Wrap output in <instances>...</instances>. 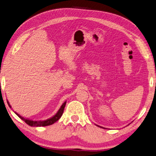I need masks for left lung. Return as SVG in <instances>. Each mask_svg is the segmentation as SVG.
Instances as JSON below:
<instances>
[{
	"label": "left lung",
	"instance_id": "obj_1",
	"mask_svg": "<svg viewBox=\"0 0 156 156\" xmlns=\"http://www.w3.org/2000/svg\"><path fill=\"white\" fill-rule=\"evenodd\" d=\"M97 126H98V127H100V128H104L103 127H101V126H98V125H97Z\"/></svg>",
	"mask_w": 156,
	"mask_h": 156
}]
</instances>
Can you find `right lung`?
<instances>
[{
  "label": "right lung",
  "mask_w": 156,
  "mask_h": 156,
  "mask_svg": "<svg viewBox=\"0 0 156 156\" xmlns=\"http://www.w3.org/2000/svg\"><path fill=\"white\" fill-rule=\"evenodd\" d=\"M7 102H8V105H9V107L11 108V106L9 104V102L8 101H7ZM66 105V101L63 102V104L62 106H61V107L59 109V111H58V112H57L54 116H52V117L50 118V119H48L45 120H29V119H25V118L21 116L20 115H18V114L16 113V112H14L19 118H20V119H21L22 120H24L26 124H28L29 126H36V127H37V126H49V125H51L53 124H54L55 122H57V121H58L60 119L61 116H62V115H63V111H64V108H65Z\"/></svg>",
  "instance_id": "add662e5"
}]
</instances>
